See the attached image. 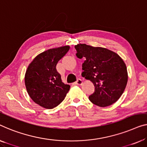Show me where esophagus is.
<instances>
[{
    "mask_svg": "<svg viewBox=\"0 0 147 147\" xmlns=\"http://www.w3.org/2000/svg\"><path fill=\"white\" fill-rule=\"evenodd\" d=\"M76 84L77 85H82L83 84V81L80 79V78H78V79L76 80V82H75Z\"/></svg>",
    "mask_w": 147,
    "mask_h": 147,
    "instance_id": "obj_1",
    "label": "esophagus"
}]
</instances>
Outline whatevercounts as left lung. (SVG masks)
<instances>
[{
    "mask_svg": "<svg viewBox=\"0 0 147 147\" xmlns=\"http://www.w3.org/2000/svg\"><path fill=\"white\" fill-rule=\"evenodd\" d=\"M79 59L84 57L82 76L94 84L95 90L89 96L100 107L111 106L119 99L125 89L128 73L125 63L119 55L106 48L85 43L74 46Z\"/></svg>",
    "mask_w": 147,
    "mask_h": 147,
    "instance_id": "left-lung-1",
    "label": "left lung"
}]
</instances>
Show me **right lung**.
<instances>
[{
    "label": "right lung",
    "instance_id": "right-lung-1",
    "mask_svg": "<svg viewBox=\"0 0 147 147\" xmlns=\"http://www.w3.org/2000/svg\"><path fill=\"white\" fill-rule=\"evenodd\" d=\"M69 49L70 46L65 45L46 50L28 65L24 78L26 90L33 101L43 108H55L69 91L71 86L63 82L56 69L58 61Z\"/></svg>",
    "mask_w": 147,
    "mask_h": 147
}]
</instances>
